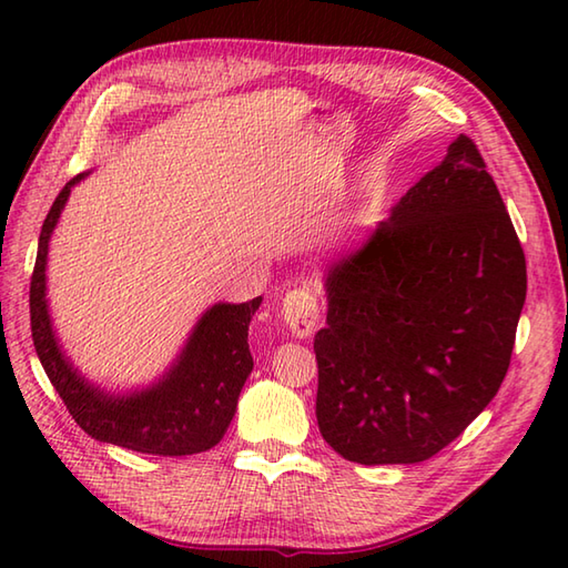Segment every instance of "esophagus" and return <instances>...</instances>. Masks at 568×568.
<instances>
[{
    "label": "esophagus",
    "mask_w": 568,
    "mask_h": 568,
    "mask_svg": "<svg viewBox=\"0 0 568 568\" xmlns=\"http://www.w3.org/2000/svg\"><path fill=\"white\" fill-rule=\"evenodd\" d=\"M283 320L295 336H310L320 322V303L317 295L310 287H295L283 300Z\"/></svg>",
    "instance_id": "esophagus-1"
}]
</instances>
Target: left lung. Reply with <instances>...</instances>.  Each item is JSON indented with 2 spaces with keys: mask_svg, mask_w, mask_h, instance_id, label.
<instances>
[{
  "mask_svg": "<svg viewBox=\"0 0 568 568\" xmlns=\"http://www.w3.org/2000/svg\"><path fill=\"white\" fill-rule=\"evenodd\" d=\"M317 425L348 462L417 464L496 397L527 265L484 155L458 136L390 220L327 275Z\"/></svg>",
  "mask_w": 568,
  "mask_h": 568,
  "instance_id": "obj_1",
  "label": "left lung"
}]
</instances>
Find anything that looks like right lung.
I'll list each match as a JSON object with an SVG mask.
<instances>
[{"label":"right lung","mask_w":568,"mask_h":568,"mask_svg":"<svg viewBox=\"0 0 568 568\" xmlns=\"http://www.w3.org/2000/svg\"><path fill=\"white\" fill-rule=\"evenodd\" d=\"M82 178H72L58 192L41 226L31 275V336L45 376L63 397L72 419L94 439L159 456L207 452L224 437L253 368L248 324L261 297L241 305L220 303L204 312L178 364L149 390L114 397L94 388L60 352L45 305L48 239L65 207L70 187Z\"/></svg>","instance_id":"add662e5"}]
</instances>
